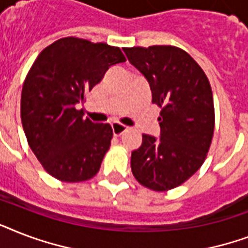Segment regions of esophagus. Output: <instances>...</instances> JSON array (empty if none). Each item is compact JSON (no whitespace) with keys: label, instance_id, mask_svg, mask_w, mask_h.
<instances>
[{"label":"esophagus","instance_id":"34e87169","mask_svg":"<svg viewBox=\"0 0 248 248\" xmlns=\"http://www.w3.org/2000/svg\"><path fill=\"white\" fill-rule=\"evenodd\" d=\"M112 130H113V135L114 136H121L124 132H126L128 130V127H126L124 124H112Z\"/></svg>","mask_w":248,"mask_h":248}]
</instances>
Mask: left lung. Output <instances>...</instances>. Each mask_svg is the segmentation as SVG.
Masks as SVG:
<instances>
[{
  "instance_id": "8db88e82",
  "label": "left lung",
  "mask_w": 248,
  "mask_h": 248,
  "mask_svg": "<svg viewBox=\"0 0 248 248\" xmlns=\"http://www.w3.org/2000/svg\"><path fill=\"white\" fill-rule=\"evenodd\" d=\"M128 62L147 78L152 103L161 108V136L143 135L131 153V171L155 192L181 185L203 165L211 145L215 110L207 76L175 46L124 47Z\"/></svg>"
}]
</instances>
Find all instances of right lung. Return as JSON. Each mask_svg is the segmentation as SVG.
<instances>
[{
  "label": "right lung",
  "instance_id": "add662e5",
  "mask_svg": "<svg viewBox=\"0 0 248 248\" xmlns=\"http://www.w3.org/2000/svg\"><path fill=\"white\" fill-rule=\"evenodd\" d=\"M124 62L120 47L65 37L44 48L29 69L21 91V124L37 159L58 180L86 181L100 169L112 127L83 118L77 104L109 68Z\"/></svg>",
  "mask_w": 248,
  "mask_h": 248
}]
</instances>
